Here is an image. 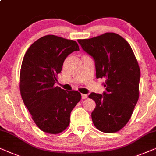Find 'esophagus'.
<instances>
[{
    "mask_svg": "<svg viewBox=\"0 0 156 156\" xmlns=\"http://www.w3.org/2000/svg\"><path fill=\"white\" fill-rule=\"evenodd\" d=\"M81 98H82V99H86V98H87V95H86V94H81Z\"/></svg>",
    "mask_w": 156,
    "mask_h": 156,
    "instance_id": "esophagus-1",
    "label": "esophagus"
}]
</instances>
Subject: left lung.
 <instances>
[{"instance_id":"left-lung-1","label":"left lung","mask_w":156,"mask_h":156,"mask_svg":"<svg viewBox=\"0 0 156 156\" xmlns=\"http://www.w3.org/2000/svg\"><path fill=\"white\" fill-rule=\"evenodd\" d=\"M78 42L95 61L96 78L105 80L102 95H89L96 103L93 124L102 132H117L130 119L139 100L141 73L136 58L129 43L113 32Z\"/></svg>"}]
</instances>
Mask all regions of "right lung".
<instances>
[{
	"label": "right lung",
	"mask_w": 156,
	"mask_h": 156,
	"mask_svg": "<svg viewBox=\"0 0 156 156\" xmlns=\"http://www.w3.org/2000/svg\"><path fill=\"white\" fill-rule=\"evenodd\" d=\"M75 51H79L76 41L46 35L30 46L23 58L20 76L22 99L44 132L56 134L64 131L71 111L80 100L79 92L54 86L66 58Z\"/></svg>",
	"instance_id": "add662e5"
}]
</instances>
